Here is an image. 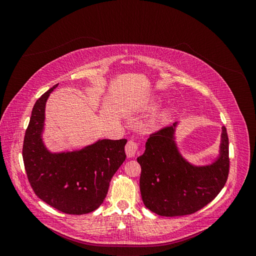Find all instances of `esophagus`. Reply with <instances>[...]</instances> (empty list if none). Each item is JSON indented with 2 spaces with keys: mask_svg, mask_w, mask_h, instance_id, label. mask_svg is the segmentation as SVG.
Returning <instances> with one entry per match:
<instances>
[{
  "mask_svg": "<svg viewBox=\"0 0 256 256\" xmlns=\"http://www.w3.org/2000/svg\"><path fill=\"white\" fill-rule=\"evenodd\" d=\"M125 150H126V154L128 158H132L134 157L136 154L138 152V144L134 141V140H130L125 147Z\"/></svg>",
  "mask_w": 256,
  "mask_h": 256,
  "instance_id": "1",
  "label": "esophagus"
}]
</instances>
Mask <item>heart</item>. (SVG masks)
<instances>
[{
    "label": "heart",
    "instance_id": "1",
    "mask_svg": "<svg viewBox=\"0 0 256 256\" xmlns=\"http://www.w3.org/2000/svg\"><path fill=\"white\" fill-rule=\"evenodd\" d=\"M166 113H164V114H162V118H166Z\"/></svg>",
    "mask_w": 256,
    "mask_h": 256
}]
</instances>
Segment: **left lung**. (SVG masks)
<instances>
[{"instance_id": "8db88e82", "label": "left lung", "mask_w": 256, "mask_h": 256, "mask_svg": "<svg viewBox=\"0 0 256 256\" xmlns=\"http://www.w3.org/2000/svg\"><path fill=\"white\" fill-rule=\"evenodd\" d=\"M150 136L141 166L140 190L144 205L164 216H186L202 209L219 194L230 171L228 136L222 127L220 154L212 164L196 166L184 160L175 143V127Z\"/></svg>"}]
</instances>
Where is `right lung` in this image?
Here are the masks:
<instances>
[{"mask_svg": "<svg viewBox=\"0 0 256 256\" xmlns=\"http://www.w3.org/2000/svg\"><path fill=\"white\" fill-rule=\"evenodd\" d=\"M52 88L34 104L22 157L30 187L44 203L69 214H85L102 204L110 182L126 159V138L99 140L80 150L50 152L42 142L44 108Z\"/></svg>", "mask_w": 256, "mask_h": 256, "instance_id": "obj_1", "label": "right lung"}]
</instances>
